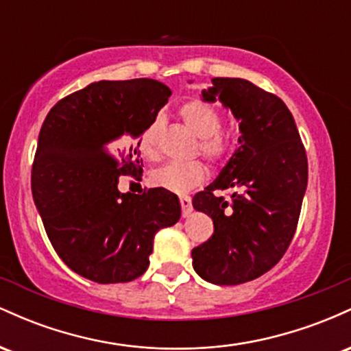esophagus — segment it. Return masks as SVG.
<instances>
[{
    "label": "esophagus",
    "instance_id": "obj_1",
    "mask_svg": "<svg viewBox=\"0 0 351 351\" xmlns=\"http://www.w3.org/2000/svg\"><path fill=\"white\" fill-rule=\"evenodd\" d=\"M180 204H181V213H183V217L189 216V213L193 211L191 198H189V196H180Z\"/></svg>",
    "mask_w": 351,
    "mask_h": 351
}]
</instances>
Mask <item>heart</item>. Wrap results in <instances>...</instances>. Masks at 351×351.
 I'll list each match as a JSON object with an SVG mask.
<instances>
[{
	"mask_svg": "<svg viewBox=\"0 0 351 351\" xmlns=\"http://www.w3.org/2000/svg\"><path fill=\"white\" fill-rule=\"evenodd\" d=\"M180 115L189 130L199 136V152L211 162L221 160L226 155L229 143L221 130V114L209 104L201 100H189L180 108ZM162 130V119L153 117L145 125L142 134L138 136V150L147 160L158 158V135ZM206 170L203 163H167L163 167L152 171L150 180L156 188H163L171 193H186L189 189L198 186L204 180Z\"/></svg>",
	"mask_w": 351,
	"mask_h": 351,
	"instance_id": "heart-1",
	"label": "heart"
}]
</instances>
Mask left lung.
<instances>
[{
  "instance_id": "1",
  "label": "left lung",
  "mask_w": 351,
  "mask_h": 351,
  "mask_svg": "<svg viewBox=\"0 0 351 351\" xmlns=\"http://www.w3.org/2000/svg\"><path fill=\"white\" fill-rule=\"evenodd\" d=\"M201 90L239 122L241 136L226 167L193 198L211 216L215 232L191 251L201 279L216 285L254 280L276 265L291 244L307 189L308 165L293 117L277 95L245 79L215 77ZM234 187L231 200L216 189Z\"/></svg>"
}]
</instances>
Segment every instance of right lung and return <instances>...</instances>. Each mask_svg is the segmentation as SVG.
<instances>
[{"label": "right lung", "mask_w": 351, "mask_h": 351, "mask_svg": "<svg viewBox=\"0 0 351 351\" xmlns=\"http://www.w3.org/2000/svg\"><path fill=\"white\" fill-rule=\"evenodd\" d=\"M170 95L153 79L99 80L59 100L44 120L31 171L34 204L54 251L88 280L140 277L153 237L178 223L171 191H119L120 176L143 171L138 136Z\"/></svg>", "instance_id": "obj_1"}]
</instances>
